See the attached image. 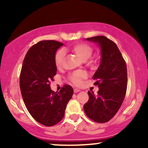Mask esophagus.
I'll return each instance as SVG.
<instances>
[{
    "label": "esophagus",
    "mask_w": 148,
    "mask_h": 148,
    "mask_svg": "<svg viewBox=\"0 0 148 148\" xmlns=\"http://www.w3.org/2000/svg\"><path fill=\"white\" fill-rule=\"evenodd\" d=\"M81 90H80L79 89H78V88H74V92H80Z\"/></svg>",
    "instance_id": "obj_1"
}]
</instances>
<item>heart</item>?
Wrapping results in <instances>:
<instances>
[{"mask_svg": "<svg viewBox=\"0 0 148 148\" xmlns=\"http://www.w3.org/2000/svg\"><path fill=\"white\" fill-rule=\"evenodd\" d=\"M69 50L72 53H75L81 60L86 61L91 57L92 54L93 49L90 45L86 43H78L73 45ZM64 58H65V53L62 49H60L56 53L55 64L58 69H60L63 66ZM86 77V74L82 72H78L72 74L70 76V80L74 84L79 86L81 84V81L84 78Z\"/></svg>", "mask_w": 148, "mask_h": 148, "instance_id": "obj_1", "label": "heart"}]
</instances>
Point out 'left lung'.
I'll return each mask as SVG.
<instances>
[{
  "instance_id": "obj_1",
  "label": "left lung",
  "mask_w": 148,
  "mask_h": 148,
  "mask_svg": "<svg viewBox=\"0 0 148 148\" xmlns=\"http://www.w3.org/2000/svg\"><path fill=\"white\" fill-rule=\"evenodd\" d=\"M97 44L101 51V62L92 79L98 85L99 91H88L89 99L84 109L89 118L96 123H103L113 118L121 106L127 86L126 62L118 47L104 36L86 38Z\"/></svg>"
}]
</instances>
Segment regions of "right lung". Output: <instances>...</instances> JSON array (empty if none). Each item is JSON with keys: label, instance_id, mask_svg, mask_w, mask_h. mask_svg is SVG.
<instances>
[{"label": "right lung", "instance_id": "1", "mask_svg": "<svg viewBox=\"0 0 148 148\" xmlns=\"http://www.w3.org/2000/svg\"><path fill=\"white\" fill-rule=\"evenodd\" d=\"M62 45L54 40L35 44L27 52L20 74V89L27 109L37 122L47 127L56 125L63 118L74 92L69 85H64L58 92L50 87L57 72L56 53Z\"/></svg>", "mask_w": 148, "mask_h": 148}]
</instances>
